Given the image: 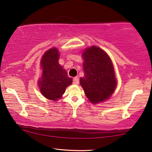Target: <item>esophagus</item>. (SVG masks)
Returning a JSON list of instances; mask_svg holds the SVG:
<instances>
[{"instance_id":"1","label":"esophagus","mask_w":152,"mask_h":152,"mask_svg":"<svg viewBox=\"0 0 152 152\" xmlns=\"http://www.w3.org/2000/svg\"><path fill=\"white\" fill-rule=\"evenodd\" d=\"M79 83H80V80H79V78L78 77H75L73 79V84L74 85H78Z\"/></svg>"}]
</instances>
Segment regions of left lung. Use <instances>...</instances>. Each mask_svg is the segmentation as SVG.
Segmentation results:
<instances>
[{"label":"left lung","instance_id":"1","mask_svg":"<svg viewBox=\"0 0 152 152\" xmlns=\"http://www.w3.org/2000/svg\"><path fill=\"white\" fill-rule=\"evenodd\" d=\"M83 57L85 77L80 83L85 95L93 103L104 102L117 85L112 62L104 50L95 46L86 49Z\"/></svg>","mask_w":152,"mask_h":152}]
</instances>
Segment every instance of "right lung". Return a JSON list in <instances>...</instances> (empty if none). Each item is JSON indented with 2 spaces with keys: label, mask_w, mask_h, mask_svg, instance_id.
I'll return each mask as SVG.
<instances>
[{
  "label": "right lung",
  "mask_w": 152,
  "mask_h": 152,
  "mask_svg": "<svg viewBox=\"0 0 152 152\" xmlns=\"http://www.w3.org/2000/svg\"><path fill=\"white\" fill-rule=\"evenodd\" d=\"M59 51L56 48L48 50L40 61L42 68V78L39 80L40 92L46 98L56 101L61 97L72 79L67 76L66 69L58 63Z\"/></svg>",
  "instance_id": "right-lung-1"
}]
</instances>
